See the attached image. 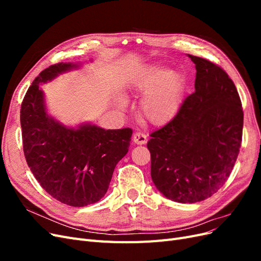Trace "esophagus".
Returning a JSON list of instances; mask_svg holds the SVG:
<instances>
[{"label":"esophagus","mask_w":261,"mask_h":261,"mask_svg":"<svg viewBox=\"0 0 261 261\" xmlns=\"http://www.w3.org/2000/svg\"><path fill=\"white\" fill-rule=\"evenodd\" d=\"M133 140H134V143L137 144V145H145L147 143L148 139H147V136L145 135L144 133L138 132L136 134H134Z\"/></svg>","instance_id":"obj_1"}]
</instances>
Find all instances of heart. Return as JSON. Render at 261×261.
Listing matches in <instances>:
<instances>
[{
	"label": "heart",
	"instance_id": "heart-1",
	"mask_svg": "<svg viewBox=\"0 0 261 261\" xmlns=\"http://www.w3.org/2000/svg\"><path fill=\"white\" fill-rule=\"evenodd\" d=\"M132 87L145 93L140 110L147 121L162 125L175 116L183 99L185 80L177 70L149 66L132 81Z\"/></svg>",
	"mask_w": 261,
	"mask_h": 261
}]
</instances>
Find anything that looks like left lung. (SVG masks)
Returning <instances> with one entry per match:
<instances>
[{"instance_id": "8db88e82", "label": "left lung", "mask_w": 261, "mask_h": 261, "mask_svg": "<svg viewBox=\"0 0 261 261\" xmlns=\"http://www.w3.org/2000/svg\"><path fill=\"white\" fill-rule=\"evenodd\" d=\"M188 57L196 67L195 92L147 144L158 191L181 203L207 199L223 186L238 159L244 121L228 75L206 59Z\"/></svg>"}]
</instances>
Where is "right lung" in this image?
<instances>
[{
    "label": "right lung",
    "mask_w": 261,
    "mask_h": 261,
    "mask_svg": "<svg viewBox=\"0 0 261 261\" xmlns=\"http://www.w3.org/2000/svg\"><path fill=\"white\" fill-rule=\"evenodd\" d=\"M76 67L58 63L35 78L21 102L20 125L23 153L38 183L57 200L85 207L106 195L117 162L128 152L133 130L92 124L66 127L48 114L40 84Z\"/></svg>",
    "instance_id": "add662e5"
}]
</instances>
